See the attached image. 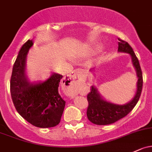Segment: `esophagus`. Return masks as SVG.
Wrapping results in <instances>:
<instances>
[{
    "mask_svg": "<svg viewBox=\"0 0 152 152\" xmlns=\"http://www.w3.org/2000/svg\"><path fill=\"white\" fill-rule=\"evenodd\" d=\"M81 73H82V69H76L75 71L74 72H73V75L72 76L73 77H75V78H80V75H81Z\"/></svg>",
    "mask_w": 152,
    "mask_h": 152,
    "instance_id": "obj_1",
    "label": "esophagus"
}]
</instances>
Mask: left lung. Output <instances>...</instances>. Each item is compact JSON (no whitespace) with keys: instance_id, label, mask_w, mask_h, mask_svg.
<instances>
[{"instance_id":"1","label":"left lung","mask_w":152,"mask_h":152,"mask_svg":"<svg viewBox=\"0 0 152 152\" xmlns=\"http://www.w3.org/2000/svg\"><path fill=\"white\" fill-rule=\"evenodd\" d=\"M118 52L129 53L131 56L132 64L136 72L138 78L136 93L130 102L123 105H120L106 101L99 94L97 88L92 86L91 92L87 96L88 102L87 117L90 121L96 125H109L123 118L134 108L141 96L143 87V75L139 61L131 46L121 39L118 38ZM91 71L92 72L93 69H91Z\"/></svg>"}]
</instances>
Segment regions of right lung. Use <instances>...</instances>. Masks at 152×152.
Listing matches in <instances>:
<instances>
[{"label": "right lung", "instance_id": "obj_1", "mask_svg": "<svg viewBox=\"0 0 152 152\" xmlns=\"http://www.w3.org/2000/svg\"><path fill=\"white\" fill-rule=\"evenodd\" d=\"M32 45L33 40H27L14 64L10 81L11 99L24 120L37 128H51L60 122L66 103L58 93L63 76L54 72L45 80L31 82L26 74V58Z\"/></svg>", "mask_w": 152, "mask_h": 152}]
</instances>
